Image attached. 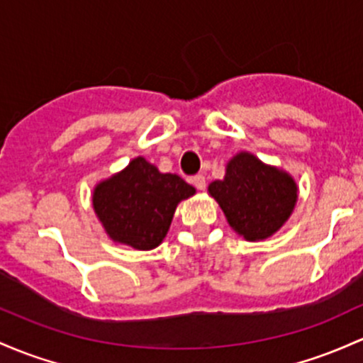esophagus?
<instances>
[{
  "mask_svg": "<svg viewBox=\"0 0 363 363\" xmlns=\"http://www.w3.org/2000/svg\"><path fill=\"white\" fill-rule=\"evenodd\" d=\"M193 184H194V188H196L198 191H203V189L206 188L205 177H203V175H194V177H193Z\"/></svg>",
  "mask_w": 363,
  "mask_h": 363,
  "instance_id": "34e87169",
  "label": "esophagus"
}]
</instances>
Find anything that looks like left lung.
<instances>
[{"mask_svg": "<svg viewBox=\"0 0 363 363\" xmlns=\"http://www.w3.org/2000/svg\"><path fill=\"white\" fill-rule=\"evenodd\" d=\"M208 194L233 230L246 241H264L291 217L298 184L286 170L267 165L250 151H240L227 162L224 179L210 182Z\"/></svg>", "mask_w": 363, "mask_h": 363, "instance_id": "1", "label": "left lung"}]
</instances>
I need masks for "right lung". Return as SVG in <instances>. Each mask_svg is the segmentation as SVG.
<instances>
[{"label": "right lung", "mask_w": 363, "mask_h": 363, "mask_svg": "<svg viewBox=\"0 0 363 363\" xmlns=\"http://www.w3.org/2000/svg\"><path fill=\"white\" fill-rule=\"evenodd\" d=\"M194 193L179 175L136 157L94 186L93 208L111 241L148 252L165 240L179 203Z\"/></svg>", "instance_id": "add662e5"}]
</instances>
